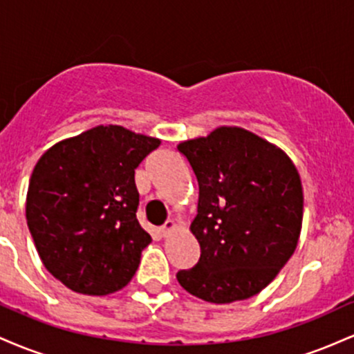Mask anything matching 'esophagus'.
I'll return each mask as SVG.
<instances>
[{"mask_svg": "<svg viewBox=\"0 0 354 354\" xmlns=\"http://www.w3.org/2000/svg\"><path fill=\"white\" fill-rule=\"evenodd\" d=\"M174 226H176V225H174V221H173V219H168V221H166L165 225L161 226V228H160L161 234H163V236H168V234L171 233V231L174 230Z\"/></svg>", "mask_w": 354, "mask_h": 354, "instance_id": "1", "label": "esophagus"}]
</instances>
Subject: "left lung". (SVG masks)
Returning a JSON list of instances; mask_svg holds the SVG:
<instances>
[{"label":"left lung","mask_w":354,"mask_h":354,"mask_svg":"<svg viewBox=\"0 0 354 354\" xmlns=\"http://www.w3.org/2000/svg\"><path fill=\"white\" fill-rule=\"evenodd\" d=\"M178 151L198 180V214L191 233L200 259L176 273L188 293L209 303L258 295L298 245L303 188L293 161L263 138L221 126Z\"/></svg>","instance_id":"8db88e82"}]
</instances>
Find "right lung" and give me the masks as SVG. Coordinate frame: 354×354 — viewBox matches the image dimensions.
<instances>
[{
	"mask_svg": "<svg viewBox=\"0 0 354 354\" xmlns=\"http://www.w3.org/2000/svg\"><path fill=\"white\" fill-rule=\"evenodd\" d=\"M123 126H96L51 146L28 186V228L44 268L76 293L124 288L151 236L136 219L135 169L160 146Z\"/></svg>",
	"mask_w": 354,
	"mask_h": 354,
	"instance_id": "obj_1",
	"label": "right lung"
}]
</instances>
